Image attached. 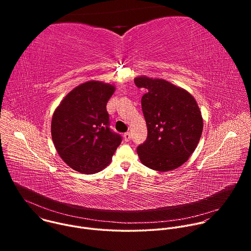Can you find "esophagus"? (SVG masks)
<instances>
[{
  "mask_svg": "<svg viewBox=\"0 0 251 251\" xmlns=\"http://www.w3.org/2000/svg\"><path fill=\"white\" fill-rule=\"evenodd\" d=\"M123 138H124V140H125L126 142H129V141L131 140V134H130L129 132H127V133H124V135H123Z\"/></svg>",
  "mask_w": 251,
  "mask_h": 251,
  "instance_id": "1",
  "label": "esophagus"
}]
</instances>
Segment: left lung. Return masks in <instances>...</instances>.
I'll return each instance as SVG.
<instances>
[{"mask_svg": "<svg viewBox=\"0 0 251 251\" xmlns=\"http://www.w3.org/2000/svg\"><path fill=\"white\" fill-rule=\"evenodd\" d=\"M134 82L147 89L141 100L148 129L147 140L137 148L141 163L160 172L181 167L195 152L203 128L196 99L165 79L140 75Z\"/></svg>", "mask_w": 251, "mask_h": 251, "instance_id": "1", "label": "left lung"}]
</instances>
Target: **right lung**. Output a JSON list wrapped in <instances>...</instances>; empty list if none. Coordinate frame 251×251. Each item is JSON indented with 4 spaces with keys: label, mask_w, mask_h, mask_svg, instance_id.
<instances>
[{
    "label": "right lung",
    "mask_w": 251,
    "mask_h": 251,
    "mask_svg": "<svg viewBox=\"0 0 251 251\" xmlns=\"http://www.w3.org/2000/svg\"><path fill=\"white\" fill-rule=\"evenodd\" d=\"M114 84L89 80L68 92L51 119V138L57 154L71 169L95 174L108 166L120 135L109 129L106 104Z\"/></svg>",
    "instance_id": "add662e5"
}]
</instances>
